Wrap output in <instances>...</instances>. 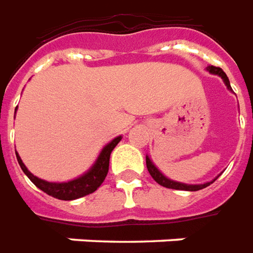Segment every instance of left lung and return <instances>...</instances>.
Wrapping results in <instances>:
<instances>
[{
  "instance_id": "1",
  "label": "left lung",
  "mask_w": 253,
  "mask_h": 253,
  "mask_svg": "<svg viewBox=\"0 0 253 253\" xmlns=\"http://www.w3.org/2000/svg\"><path fill=\"white\" fill-rule=\"evenodd\" d=\"M207 69H209L211 73H214V75H219V76L223 79V82L226 83L227 88L232 89L230 83H229V79H227L226 76V73L223 72L221 68L210 65ZM146 165H147V169H148V173L151 174L152 178L157 181L159 185L170 188V189H178V191H199V189H203V188L209 187L210 184L212 182V181H211V182H206V184H202V185H188V184H181V182H175V181H171L169 180V178H166V177H165V175L162 174V173H161L155 166H154V164L150 161L148 157H146Z\"/></svg>"
}]
</instances>
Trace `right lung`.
<instances>
[{"label": "right lung", "instance_id": "add662e5", "mask_svg": "<svg viewBox=\"0 0 253 253\" xmlns=\"http://www.w3.org/2000/svg\"><path fill=\"white\" fill-rule=\"evenodd\" d=\"M121 140V136L116 137L102 150L101 155L98 157L95 165L91 169L82 177H79L76 180L68 181V182H47V181L41 180L35 175L28 171L26 165L23 164V161L19 157V154H16L17 162L20 165L21 170L27 174V177L37 185L41 191L47 193L50 196L60 200H75V199L83 198L89 193L95 192L98 188L101 187V184L105 181L109 171V161H110V154L114 150V147L117 146L118 141Z\"/></svg>", "mask_w": 253, "mask_h": 253}]
</instances>
